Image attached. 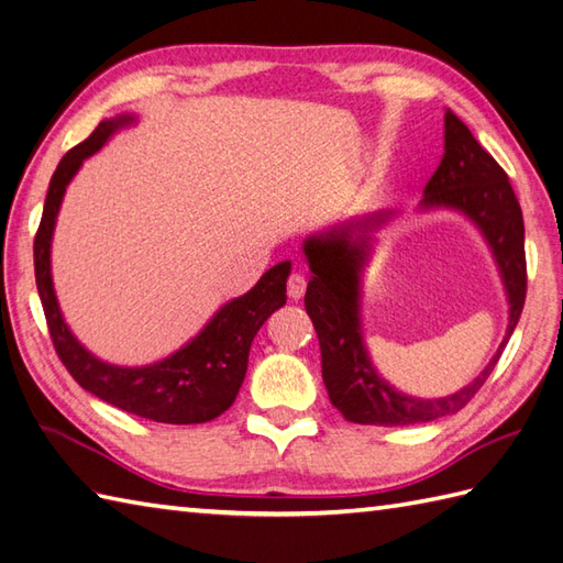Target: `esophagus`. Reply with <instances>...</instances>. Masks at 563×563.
<instances>
[{
	"label": "esophagus",
	"instance_id": "34e87169",
	"mask_svg": "<svg viewBox=\"0 0 563 563\" xmlns=\"http://www.w3.org/2000/svg\"><path fill=\"white\" fill-rule=\"evenodd\" d=\"M306 277L300 272H291L289 274V282H286V294H289V298L291 300H298V298H303V294H306Z\"/></svg>",
	"mask_w": 563,
	"mask_h": 563
}]
</instances>
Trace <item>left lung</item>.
Returning a JSON list of instances; mask_svg holds the SVG:
<instances>
[{"instance_id": "left-lung-1", "label": "left lung", "mask_w": 563, "mask_h": 563, "mask_svg": "<svg viewBox=\"0 0 563 563\" xmlns=\"http://www.w3.org/2000/svg\"><path fill=\"white\" fill-rule=\"evenodd\" d=\"M420 205L459 210L483 231L509 294V329L483 375L461 391L444 399H413L396 391L375 373L361 332V272L369 249L365 229L382 222L385 214L310 236L303 243L312 272L306 291V312L320 339L322 379L329 401L349 422L394 428L459 413L487 382L523 312L528 289L523 212L509 176L449 109L444 114V157L424 186ZM355 228L364 234L356 238Z\"/></svg>"}]
</instances>
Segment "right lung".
<instances>
[{
    "mask_svg": "<svg viewBox=\"0 0 563 563\" xmlns=\"http://www.w3.org/2000/svg\"><path fill=\"white\" fill-rule=\"evenodd\" d=\"M131 121L133 117L129 114L100 121V126L84 143L68 150L57 172L52 174L43 219H40L33 243L37 294L43 300L54 351L86 391L126 410V413L155 422H208L222 416L236 401L257 329L274 310L286 303V277L291 272V263H279L267 269L249 294L229 300L196 339H190L186 346L159 363L119 367L102 363L80 346L71 329L66 327L57 296H54L49 272L54 224H57L66 186L80 169V164L98 153L109 141V135L129 126Z\"/></svg>",
    "mask_w": 563,
    "mask_h": 563,
    "instance_id": "add662e5",
    "label": "right lung"
}]
</instances>
